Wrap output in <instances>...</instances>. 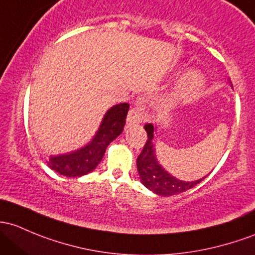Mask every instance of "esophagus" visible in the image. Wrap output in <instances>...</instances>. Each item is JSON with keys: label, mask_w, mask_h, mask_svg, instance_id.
<instances>
[{"label": "esophagus", "mask_w": 255, "mask_h": 255, "mask_svg": "<svg viewBox=\"0 0 255 255\" xmlns=\"http://www.w3.org/2000/svg\"><path fill=\"white\" fill-rule=\"evenodd\" d=\"M141 121V112L139 107H132L128 112L127 116V126H136L139 125Z\"/></svg>", "instance_id": "esophagus-1"}]
</instances>
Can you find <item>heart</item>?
I'll return each instance as SVG.
<instances>
[{
	"mask_svg": "<svg viewBox=\"0 0 255 255\" xmlns=\"http://www.w3.org/2000/svg\"><path fill=\"white\" fill-rule=\"evenodd\" d=\"M203 84V79L200 77V74L198 73H191L186 78V82H184V92L187 94H195L198 90L200 89Z\"/></svg>",
	"mask_w": 255,
	"mask_h": 255,
	"instance_id": "obj_1",
	"label": "heart"
}]
</instances>
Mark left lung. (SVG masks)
<instances>
[{
    "label": "left lung",
    "mask_w": 255,
    "mask_h": 255,
    "mask_svg": "<svg viewBox=\"0 0 255 255\" xmlns=\"http://www.w3.org/2000/svg\"><path fill=\"white\" fill-rule=\"evenodd\" d=\"M144 128L148 133V139H146V143L144 144L140 155L136 159V167H138L141 182L146 188H149L150 191L156 193V194L167 197V195L179 194V193L188 191L204 179L202 178L195 182H183L166 172L157 163L154 149H152L154 127L151 125H145Z\"/></svg>",
    "instance_id": "8db88e82"
}]
</instances>
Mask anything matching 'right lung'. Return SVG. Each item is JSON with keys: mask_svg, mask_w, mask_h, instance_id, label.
<instances>
[{"mask_svg": "<svg viewBox=\"0 0 255 255\" xmlns=\"http://www.w3.org/2000/svg\"><path fill=\"white\" fill-rule=\"evenodd\" d=\"M128 110L129 105L126 103L111 107L106 112L95 138L85 148L73 154L51 156L47 165L67 177H79L93 171L103 160L109 144L122 133Z\"/></svg>", "mask_w": 255, "mask_h": 255, "instance_id": "add662e5", "label": "right lung"}]
</instances>
